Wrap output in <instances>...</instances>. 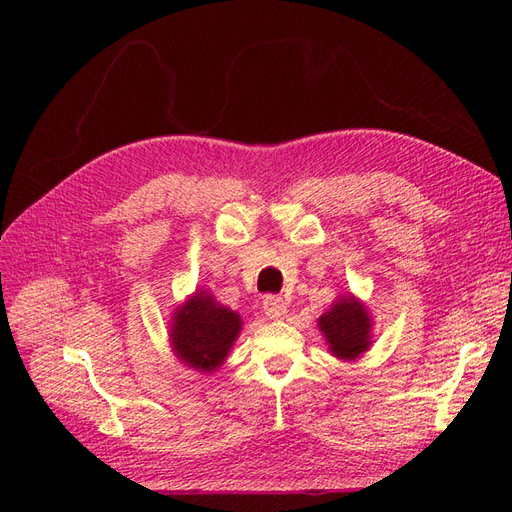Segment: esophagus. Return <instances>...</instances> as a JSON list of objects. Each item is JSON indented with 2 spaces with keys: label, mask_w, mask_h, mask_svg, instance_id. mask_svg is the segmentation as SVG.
I'll use <instances>...</instances> for the list:
<instances>
[{
  "label": "esophagus",
  "mask_w": 512,
  "mask_h": 512,
  "mask_svg": "<svg viewBox=\"0 0 512 512\" xmlns=\"http://www.w3.org/2000/svg\"><path fill=\"white\" fill-rule=\"evenodd\" d=\"M262 307H265V314L271 320H280L288 312L286 301L282 297H275V294H269V297H265V301H262Z\"/></svg>",
  "instance_id": "obj_1"
}]
</instances>
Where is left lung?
I'll list each match as a JSON object with an SVG mask.
<instances>
[{"mask_svg":"<svg viewBox=\"0 0 512 512\" xmlns=\"http://www.w3.org/2000/svg\"><path fill=\"white\" fill-rule=\"evenodd\" d=\"M318 329L331 354L342 361H356L371 346V316L365 303L352 294L333 301L329 312L318 318Z\"/></svg>","mask_w":512,"mask_h":512,"instance_id":"obj_1","label":"left lung"}]
</instances>
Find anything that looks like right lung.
I'll return each mask as SVG.
<instances>
[{"mask_svg": "<svg viewBox=\"0 0 512 512\" xmlns=\"http://www.w3.org/2000/svg\"><path fill=\"white\" fill-rule=\"evenodd\" d=\"M241 316L220 305L207 290H196L175 309L170 324V344L179 359L198 371H215L241 333Z\"/></svg>", "mask_w": 512, "mask_h": 512, "instance_id": "add662e5", "label": "right lung"}]
</instances>
